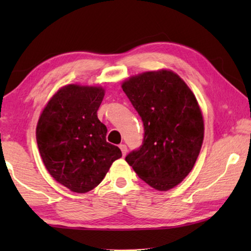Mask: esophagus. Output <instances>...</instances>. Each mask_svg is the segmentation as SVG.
I'll return each mask as SVG.
<instances>
[{
  "instance_id": "34e87169",
  "label": "esophagus",
  "mask_w": 251,
  "mask_h": 251,
  "mask_svg": "<svg viewBox=\"0 0 251 251\" xmlns=\"http://www.w3.org/2000/svg\"><path fill=\"white\" fill-rule=\"evenodd\" d=\"M120 148H121V151H122L123 156H126V154H127V146L125 145V144H121Z\"/></svg>"
}]
</instances>
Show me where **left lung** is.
Here are the masks:
<instances>
[{"label": "left lung", "mask_w": 251, "mask_h": 251, "mask_svg": "<svg viewBox=\"0 0 251 251\" xmlns=\"http://www.w3.org/2000/svg\"><path fill=\"white\" fill-rule=\"evenodd\" d=\"M123 91L144 124V141L126 161L157 190L177 186L192 171L203 141V120L194 93L172 71L131 76Z\"/></svg>", "instance_id": "8db88e82"}]
</instances>
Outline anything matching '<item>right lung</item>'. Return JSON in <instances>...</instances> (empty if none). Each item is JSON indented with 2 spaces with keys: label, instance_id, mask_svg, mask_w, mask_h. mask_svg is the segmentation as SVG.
<instances>
[{
  "label": "right lung",
  "instance_id": "1",
  "mask_svg": "<svg viewBox=\"0 0 251 251\" xmlns=\"http://www.w3.org/2000/svg\"><path fill=\"white\" fill-rule=\"evenodd\" d=\"M105 91L70 84L42 112L36 142L48 172L74 193H87L104 179L122 151L106 142L107 128L97 117Z\"/></svg>",
  "mask_w": 251,
  "mask_h": 251
}]
</instances>
